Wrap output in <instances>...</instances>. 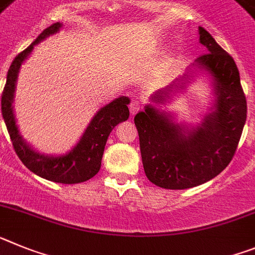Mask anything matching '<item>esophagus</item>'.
Here are the masks:
<instances>
[{
  "mask_svg": "<svg viewBox=\"0 0 255 255\" xmlns=\"http://www.w3.org/2000/svg\"><path fill=\"white\" fill-rule=\"evenodd\" d=\"M140 109H141V104L138 103V101H132V103L129 104V112L132 115L136 114Z\"/></svg>",
  "mask_w": 255,
  "mask_h": 255,
  "instance_id": "1",
  "label": "esophagus"
}]
</instances>
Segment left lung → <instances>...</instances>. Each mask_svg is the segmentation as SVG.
Masks as SVG:
<instances>
[{
  "label": "left lung",
  "mask_w": 255,
  "mask_h": 255,
  "mask_svg": "<svg viewBox=\"0 0 255 255\" xmlns=\"http://www.w3.org/2000/svg\"><path fill=\"white\" fill-rule=\"evenodd\" d=\"M199 35L207 54L172 85L156 91L151 104L134 117L146 177L163 189H190L218 176L230 164L247 121V100L234 59L203 26ZM198 72L210 77L214 103L199 125L178 124L161 105L170 102Z\"/></svg>",
  "instance_id": "8db88e82"
}]
</instances>
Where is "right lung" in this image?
<instances>
[{
	"instance_id": "obj_1",
	"label": "right lung",
	"mask_w": 255,
	"mask_h": 255,
	"mask_svg": "<svg viewBox=\"0 0 255 255\" xmlns=\"http://www.w3.org/2000/svg\"><path fill=\"white\" fill-rule=\"evenodd\" d=\"M61 23H55L46 28L29 47H26L15 57L7 72L6 86L1 99V109L12 146L23 164L32 170L33 173L45 180L69 185L88 181L96 176L97 172L100 170L101 159L108 137L115 126L128 119V104L130 100L127 96H119L99 109L94 118L91 119L90 125L87 126L77 145L73 146L65 154H43L33 149V146L24 140L16 125L12 105L15 101L17 77L20 73L21 65L30 56L34 46L50 35L56 34L61 29Z\"/></svg>"
}]
</instances>
